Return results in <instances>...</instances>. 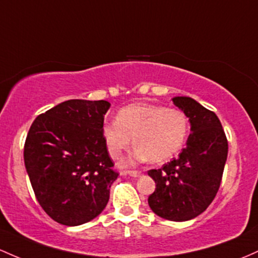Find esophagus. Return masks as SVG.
Returning a JSON list of instances; mask_svg holds the SVG:
<instances>
[{
    "label": "esophagus",
    "mask_w": 258,
    "mask_h": 258,
    "mask_svg": "<svg viewBox=\"0 0 258 258\" xmlns=\"http://www.w3.org/2000/svg\"><path fill=\"white\" fill-rule=\"evenodd\" d=\"M122 175H130L132 177H140L142 176V172L141 171H123Z\"/></svg>",
    "instance_id": "1"
}]
</instances>
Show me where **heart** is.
I'll list each match as a JSON object with an SVG mask.
<instances>
[{
    "mask_svg": "<svg viewBox=\"0 0 258 258\" xmlns=\"http://www.w3.org/2000/svg\"><path fill=\"white\" fill-rule=\"evenodd\" d=\"M188 130V117L181 110L140 103L121 109L116 121L104 124L101 132L112 159L120 158L134 138V152L121 163L130 166L169 160L182 148Z\"/></svg>",
    "mask_w": 258,
    "mask_h": 258,
    "instance_id": "b5f03b06",
    "label": "heart"
}]
</instances>
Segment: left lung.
I'll list each match as a JSON object with an SVG mask.
<instances>
[{
  "label": "left lung",
  "mask_w": 258,
  "mask_h": 258,
  "mask_svg": "<svg viewBox=\"0 0 258 258\" xmlns=\"http://www.w3.org/2000/svg\"><path fill=\"white\" fill-rule=\"evenodd\" d=\"M172 103L187 115L191 135L179 157L148 171L155 181L148 205L164 219L186 222L203 213L216 197L228 157V141L213 111L189 97H175Z\"/></svg>",
  "instance_id": "8db88e82"
}]
</instances>
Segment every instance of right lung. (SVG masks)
<instances>
[{
  "mask_svg": "<svg viewBox=\"0 0 258 258\" xmlns=\"http://www.w3.org/2000/svg\"><path fill=\"white\" fill-rule=\"evenodd\" d=\"M106 100L63 101L34 120L24 164L42 209L55 222L76 226L106 207L118 172L103 137Z\"/></svg>",
  "mask_w": 258,
  "mask_h": 258,
  "instance_id": "right-lung-1",
  "label": "right lung"
}]
</instances>
